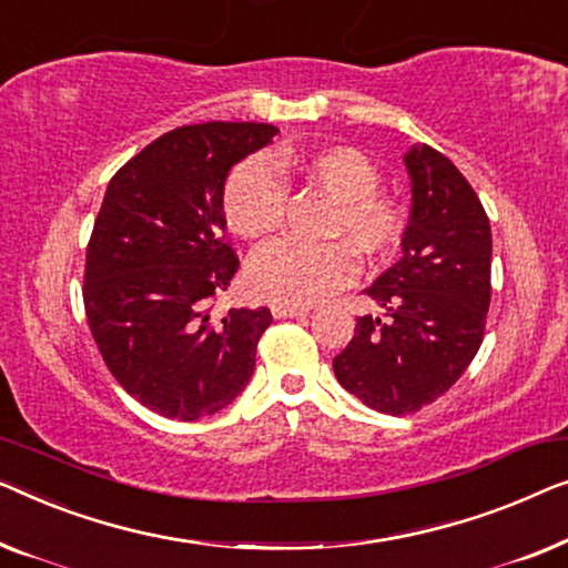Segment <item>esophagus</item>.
<instances>
[{"instance_id":"34e87169","label":"esophagus","mask_w":568,"mask_h":568,"mask_svg":"<svg viewBox=\"0 0 568 568\" xmlns=\"http://www.w3.org/2000/svg\"><path fill=\"white\" fill-rule=\"evenodd\" d=\"M308 308H301V306H283V303H275L273 306V316L275 318H298V316H306Z\"/></svg>"}]
</instances>
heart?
<instances>
[{
	"label": "heart",
	"mask_w": 568,
	"mask_h": 568,
	"mask_svg": "<svg viewBox=\"0 0 568 568\" xmlns=\"http://www.w3.org/2000/svg\"><path fill=\"white\" fill-rule=\"evenodd\" d=\"M298 180L332 201L324 234L329 244L273 242L252 254L246 285L262 301L311 306L337 293L355 275V257L383 260L394 254L406 231L404 207L381 193V172L355 146H326L308 154H273L270 162L252 156L234 166L223 185V213L244 239H265L281 226L285 182ZM351 248L347 251L346 246Z\"/></svg>",
	"instance_id": "1"
}]
</instances>
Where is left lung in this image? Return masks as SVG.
<instances>
[{"label": "left lung", "mask_w": 568, "mask_h": 568, "mask_svg": "<svg viewBox=\"0 0 568 568\" xmlns=\"http://www.w3.org/2000/svg\"><path fill=\"white\" fill-rule=\"evenodd\" d=\"M412 213L402 260L365 293L386 308L361 316L334 375L375 412H417L466 373L491 301V226L450 159L417 143L404 156Z\"/></svg>", "instance_id": "obj_1"}]
</instances>
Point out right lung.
Listing matches in <instances>:
<instances>
[{
    "mask_svg": "<svg viewBox=\"0 0 568 568\" xmlns=\"http://www.w3.org/2000/svg\"><path fill=\"white\" fill-rule=\"evenodd\" d=\"M270 123L182 125L110 180L84 267L92 337L115 381L162 417L221 412L254 373L270 308L211 314L239 260L223 242L231 166L267 146Z\"/></svg>",
    "mask_w": 568,
    "mask_h": 568,
    "instance_id": "obj_1",
    "label": "right lung"
}]
</instances>
